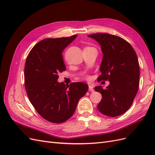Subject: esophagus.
Returning <instances> with one entry per match:
<instances>
[{"instance_id":"esophagus-1","label":"esophagus","mask_w":155,"mask_h":155,"mask_svg":"<svg viewBox=\"0 0 155 155\" xmlns=\"http://www.w3.org/2000/svg\"><path fill=\"white\" fill-rule=\"evenodd\" d=\"M88 90H89V91H91V92H94V87L92 86V85H89L88 86Z\"/></svg>"}]
</instances>
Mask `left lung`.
I'll return each instance as SVG.
<instances>
[{
  "mask_svg": "<svg viewBox=\"0 0 155 155\" xmlns=\"http://www.w3.org/2000/svg\"><path fill=\"white\" fill-rule=\"evenodd\" d=\"M101 46L103 59L97 80L107 81L105 89L94 88L102 99L97 109L103 114L115 117L124 114L133 104L138 91L139 63L137 54L127 41L120 37L104 33L88 35Z\"/></svg>",
  "mask_w": 155,
  "mask_h": 155,
  "instance_id": "obj_1",
  "label": "left lung"
}]
</instances>
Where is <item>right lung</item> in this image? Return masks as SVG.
<instances>
[{
    "mask_svg": "<svg viewBox=\"0 0 155 155\" xmlns=\"http://www.w3.org/2000/svg\"><path fill=\"white\" fill-rule=\"evenodd\" d=\"M77 37L45 39L36 44L26 58L25 86L28 97L36 111L54 124L68 120L78 103L88 91L81 82L70 85L58 83V74L66 70L62 52Z\"/></svg>",
    "mask_w": 155,
    "mask_h": 155,
    "instance_id": "1",
    "label": "right lung"
}]
</instances>
